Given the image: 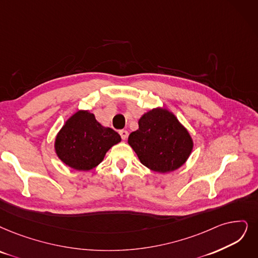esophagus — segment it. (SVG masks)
<instances>
[{
  "label": "esophagus",
  "instance_id": "esophagus-1",
  "mask_svg": "<svg viewBox=\"0 0 258 258\" xmlns=\"http://www.w3.org/2000/svg\"><path fill=\"white\" fill-rule=\"evenodd\" d=\"M119 135L122 140H126L128 138V131L126 130H119Z\"/></svg>",
  "mask_w": 258,
  "mask_h": 258
}]
</instances>
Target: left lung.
<instances>
[{"label":"left lung","mask_w":258,"mask_h":258,"mask_svg":"<svg viewBox=\"0 0 258 258\" xmlns=\"http://www.w3.org/2000/svg\"><path fill=\"white\" fill-rule=\"evenodd\" d=\"M128 143L143 165L163 173L182 166L192 149L187 130L165 109H153L144 114Z\"/></svg>","instance_id":"1"}]
</instances>
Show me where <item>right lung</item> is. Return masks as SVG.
I'll list each match as a JSON object with an SVG mask.
<instances>
[{
    "label": "right lung",
    "mask_w": 258,
    "mask_h": 258,
    "mask_svg": "<svg viewBox=\"0 0 258 258\" xmlns=\"http://www.w3.org/2000/svg\"><path fill=\"white\" fill-rule=\"evenodd\" d=\"M120 142V136L102 127L89 111H78L58 133L55 142L57 156L68 166L90 170L104 160L106 152Z\"/></svg>",
    "instance_id": "1"
}]
</instances>
